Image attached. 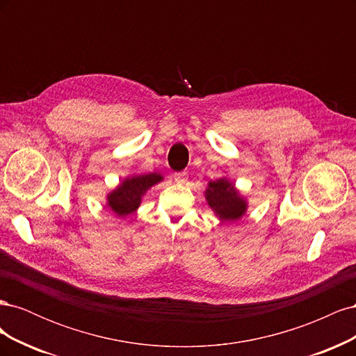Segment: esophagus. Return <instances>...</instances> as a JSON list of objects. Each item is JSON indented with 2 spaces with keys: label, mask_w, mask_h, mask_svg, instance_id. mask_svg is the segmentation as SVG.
<instances>
[{
  "label": "esophagus",
  "mask_w": 356,
  "mask_h": 356,
  "mask_svg": "<svg viewBox=\"0 0 356 356\" xmlns=\"http://www.w3.org/2000/svg\"><path fill=\"white\" fill-rule=\"evenodd\" d=\"M174 179H175L177 184H186L187 179H188L187 172H178V174L174 175Z\"/></svg>",
  "instance_id": "34e87169"
}]
</instances>
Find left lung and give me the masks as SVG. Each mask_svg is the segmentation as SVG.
Returning a JSON list of instances; mask_svg holds the SVG:
<instances>
[{"instance_id":"left-lung-1","label":"left lung","mask_w":356,"mask_h":356,"mask_svg":"<svg viewBox=\"0 0 356 356\" xmlns=\"http://www.w3.org/2000/svg\"><path fill=\"white\" fill-rule=\"evenodd\" d=\"M204 199L222 222L241 220L248 209L246 199L225 177L208 182V187L204 190Z\"/></svg>"}]
</instances>
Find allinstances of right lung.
I'll use <instances>...</instances> for the list:
<instances>
[{"label": "right lung", "mask_w": 356, "mask_h": 356, "mask_svg": "<svg viewBox=\"0 0 356 356\" xmlns=\"http://www.w3.org/2000/svg\"><path fill=\"white\" fill-rule=\"evenodd\" d=\"M160 181H163V177L157 174V172L145 175L127 177L113 191L106 195V207H108L117 217L124 218L139 208L143 196L153 186L159 184Z\"/></svg>", "instance_id": "1"}]
</instances>
